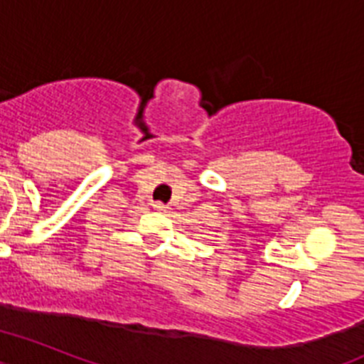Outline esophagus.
<instances>
[{
	"instance_id": "34e87169",
	"label": "esophagus",
	"mask_w": 364,
	"mask_h": 364,
	"mask_svg": "<svg viewBox=\"0 0 364 364\" xmlns=\"http://www.w3.org/2000/svg\"><path fill=\"white\" fill-rule=\"evenodd\" d=\"M154 209L159 210V213H164V210H168V205H164V203H161V201H155Z\"/></svg>"
}]
</instances>
